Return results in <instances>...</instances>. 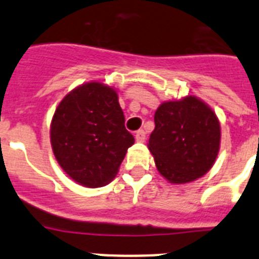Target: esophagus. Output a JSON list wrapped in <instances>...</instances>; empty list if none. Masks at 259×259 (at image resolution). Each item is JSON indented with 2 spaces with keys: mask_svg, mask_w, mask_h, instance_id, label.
<instances>
[{
  "mask_svg": "<svg viewBox=\"0 0 259 259\" xmlns=\"http://www.w3.org/2000/svg\"><path fill=\"white\" fill-rule=\"evenodd\" d=\"M135 137H136V140L139 141V143H144L146 139V134L144 130H139V131H136V134H135Z\"/></svg>",
  "mask_w": 259,
  "mask_h": 259,
  "instance_id": "34e87169",
  "label": "esophagus"
}]
</instances>
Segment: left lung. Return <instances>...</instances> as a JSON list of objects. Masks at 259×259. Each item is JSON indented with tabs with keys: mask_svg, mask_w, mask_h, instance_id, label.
Masks as SVG:
<instances>
[{
	"mask_svg": "<svg viewBox=\"0 0 259 259\" xmlns=\"http://www.w3.org/2000/svg\"><path fill=\"white\" fill-rule=\"evenodd\" d=\"M154 123L148 146L168 182H193L211 168L219 152L221 125L207 105L193 96L164 102L155 111Z\"/></svg>",
	"mask_w": 259,
	"mask_h": 259,
	"instance_id": "8db88e82",
	"label": "left lung"
}]
</instances>
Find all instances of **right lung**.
Instances as JSON below:
<instances>
[{"instance_id": "1", "label": "right lung", "mask_w": 259, "mask_h": 259, "mask_svg": "<svg viewBox=\"0 0 259 259\" xmlns=\"http://www.w3.org/2000/svg\"><path fill=\"white\" fill-rule=\"evenodd\" d=\"M113 88L88 83L68 93L57 107L50 140L59 166L89 188L113 180L135 137Z\"/></svg>"}]
</instances>
